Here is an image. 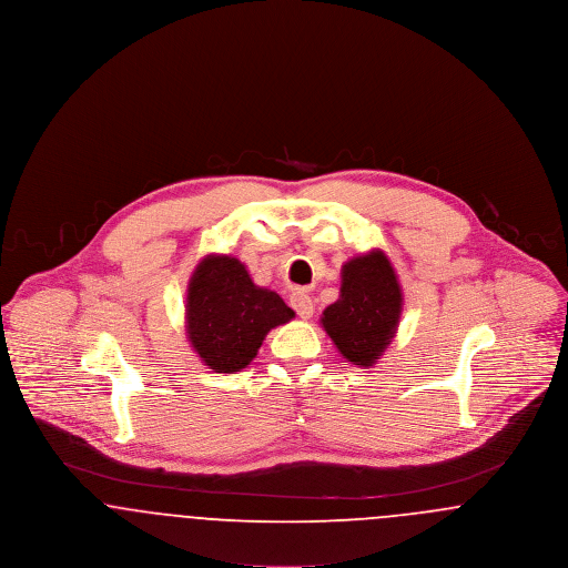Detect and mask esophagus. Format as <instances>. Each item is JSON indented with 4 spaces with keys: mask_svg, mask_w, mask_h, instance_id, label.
<instances>
[{
    "mask_svg": "<svg viewBox=\"0 0 568 568\" xmlns=\"http://www.w3.org/2000/svg\"><path fill=\"white\" fill-rule=\"evenodd\" d=\"M290 302H292V308L296 311L300 320H311V317H313L315 306H313V300H311V296H308L304 290H296V292L292 294V297H290Z\"/></svg>",
    "mask_w": 568,
    "mask_h": 568,
    "instance_id": "obj_1",
    "label": "esophagus"
}]
</instances>
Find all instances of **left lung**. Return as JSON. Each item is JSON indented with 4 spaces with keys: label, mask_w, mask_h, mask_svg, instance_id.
Here are the masks:
<instances>
[{
    "label": "left lung",
    "mask_w": 568,
    "mask_h": 568,
    "mask_svg": "<svg viewBox=\"0 0 568 568\" xmlns=\"http://www.w3.org/2000/svg\"><path fill=\"white\" fill-rule=\"evenodd\" d=\"M341 276V296L325 308L322 325L347 362L371 368L396 336L403 290L378 248L349 260Z\"/></svg>",
    "instance_id": "1"
}]
</instances>
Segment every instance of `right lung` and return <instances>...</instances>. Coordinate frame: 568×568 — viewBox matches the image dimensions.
Wrapping results in <instances>:
<instances>
[{
  "mask_svg": "<svg viewBox=\"0 0 568 568\" xmlns=\"http://www.w3.org/2000/svg\"><path fill=\"white\" fill-rule=\"evenodd\" d=\"M294 315L276 292L257 287L236 257L206 255L191 274L187 338L215 373L246 368L272 327L292 322Z\"/></svg>",
  "mask_w": 568,
  "mask_h": 568,
  "instance_id": "add662e5",
  "label": "right lung"
}]
</instances>
